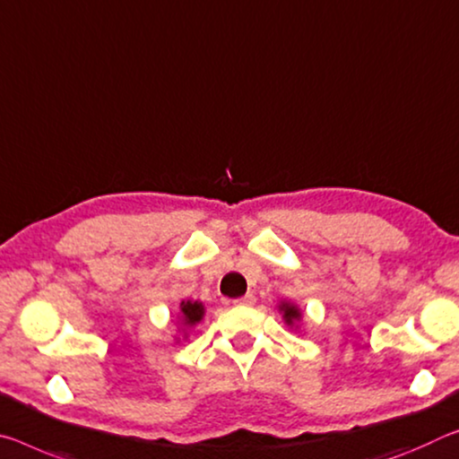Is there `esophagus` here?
Masks as SVG:
<instances>
[{
    "instance_id": "34e87169",
    "label": "esophagus",
    "mask_w": 459,
    "mask_h": 459,
    "mask_svg": "<svg viewBox=\"0 0 459 459\" xmlns=\"http://www.w3.org/2000/svg\"><path fill=\"white\" fill-rule=\"evenodd\" d=\"M235 304H237V307H253V304H255V296L245 294L241 298H237Z\"/></svg>"
}]
</instances>
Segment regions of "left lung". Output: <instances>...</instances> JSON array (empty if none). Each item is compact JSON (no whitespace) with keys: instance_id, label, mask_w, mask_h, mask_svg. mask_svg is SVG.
Returning a JSON list of instances; mask_svg holds the SVG:
<instances>
[{"instance_id":"obj_1","label":"left lung","mask_w":459,"mask_h":459,"mask_svg":"<svg viewBox=\"0 0 459 459\" xmlns=\"http://www.w3.org/2000/svg\"><path fill=\"white\" fill-rule=\"evenodd\" d=\"M281 310H283V318H286L288 325H292L294 318H298V310L294 307H290V304H281Z\"/></svg>"}]
</instances>
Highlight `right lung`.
<instances>
[{
  "mask_svg": "<svg viewBox=\"0 0 459 459\" xmlns=\"http://www.w3.org/2000/svg\"><path fill=\"white\" fill-rule=\"evenodd\" d=\"M181 312H184L186 325H195L202 318L204 308H202V304H198V302H186L184 307H181Z\"/></svg>",
  "mask_w": 459,
  "mask_h": 459,
  "instance_id": "obj_1",
  "label": "right lung"
}]
</instances>
